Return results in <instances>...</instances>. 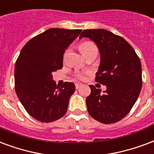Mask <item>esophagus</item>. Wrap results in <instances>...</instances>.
<instances>
[{
  "label": "esophagus",
  "instance_id": "obj_1",
  "mask_svg": "<svg viewBox=\"0 0 154 154\" xmlns=\"http://www.w3.org/2000/svg\"><path fill=\"white\" fill-rule=\"evenodd\" d=\"M75 86H76V89H79L81 86H82V84H81V83H76L75 84Z\"/></svg>",
  "mask_w": 154,
  "mask_h": 154
}]
</instances>
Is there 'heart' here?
Here are the masks:
<instances>
[{"mask_svg":"<svg viewBox=\"0 0 154 154\" xmlns=\"http://www.w3.org/2000/svg\"><path fill=\"white\" fill-rule=\"evenodd\" d=\"M81 53L83 56H86L90 54H98V48L94 43L90 42H86L82 43L80 46ZM87 73L86 72H78L77 73V77L79 79H85Z\"/></svg>","mask_w":154,"mask_h":154,"instance_id":"1","label":"heart"}]
</instances>
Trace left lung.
Returning a JSON list of instances; mask_svg holds the SVG:
<instances>
[{
    "mask_svg": "<svg viewBox=\"0 0 154 154\" xmlns=\"http://www.w3.org/2000/svg\"><path fill=\"white\" fill-rule=\"evenodd\" d=\"M86 37L96 44L100 63L95 81L106 91L91 85L86 98L89 114L104 124L117 122L131 111L140 93L142 69L134 49L122 36L105 29H88L79 38Z\"/></svg>",
    "mask_w": 154,
    "mask_h": 154,
    "instance_id": "8db88e82",
    "label": "left lung"
}]
</instances>
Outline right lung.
<instances>
[{
    "mask_svg": "<svg viewBox=\"0 0 154 154\" xmlns=\"http://www.w3.org/2000/svg\"><path fill=\"white\" fill-rule=\"evenodd\" d=\"M81 29L50 28L23 47L14 68L15 91L29 114L42 122H51L65 114L72 82L56 86L52 72L63 68V55Z\"/></svg>",
    "mask_w": 154,
    "mask_h": 154,
    "instance_id": "add662e5",
    "label": "right lung"
}]
</instances>
